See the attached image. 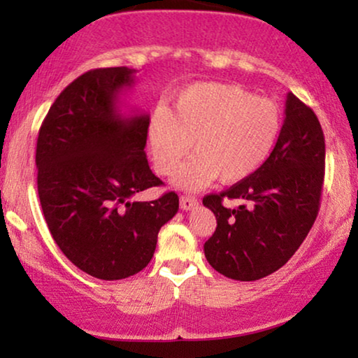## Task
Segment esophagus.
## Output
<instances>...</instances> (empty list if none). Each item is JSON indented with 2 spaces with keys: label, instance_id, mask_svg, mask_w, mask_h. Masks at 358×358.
Returning <instances> with one entry per match:
<instances>
[{
  "label": "esophagus",
  "instance_id": "1",
  "mask_svg": "<svg viewBox=\"0 0 358 358\" xmlns=\"http://www.w3.org/2000/svg\"><path fill=\"white\" fill-rule=\"evenodd\" d=\"M179 203H180V208H182V210H192L199 205V200L195 197H190V195H182Z\"/></svg>",
  "mask_w": 358,
  "mask_h": 358
}]
</instances>
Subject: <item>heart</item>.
Segmentation results:
<instances>
[{
    "label": "heart",
    "mask_w": 358,
    "mask_h": 358,
    "mask_svg": "<svg viewBox=\"0 0 358 358\" xmlns=\"http://www.w3.org/2000/svg\"><path fill=\"white\" fill-rule=\"evenodd\" d=\"M282 125L275 101L231 83H195L176 96L173 110L153 112L148 146L161 176H173L192 148L195 155L179 169L174 184L197 190L217 178L236 184L256 173L275 148Z\"/></svg>",
    "instance_id": "1"
}]
</instances>
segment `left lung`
<instances>
[{
	"label": "left lung",
	"instance_id": "left-lung-1",
	"mask_svg": "<svg viewBox=\"0 0 358 358\" xmlns=\"http://www.w3.org/2000/svg\"><path fill=\"white\" fill-rule=\"evenodd\" d=\"M324 158L320 120L288 92L280 138L266 163L228 190L203 197L217 218L203 244L210 266L233 280L252 282L287 264L317 217ZM224 198L242 205L228 209Z\"/></svg>",
	"mask_w": 358,
	"mask_h": 358
}]
</instances>
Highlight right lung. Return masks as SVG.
I'll return each mask as SVG.
<instances>
[{"label":"right lung","mask_w":358,"mask_h":358,"mask_svg":"<svg viewBox=\"0 0 358 358\" xmlns=\"http://www.w3.org/2000/svg\"><path fill=\"white\" fill-rule=\"evenodd\" d=\"M135 73L115 66L76 78L52 104L37 138L38 199L52 238L78 268L101 280L143 271L161 227L179 210L174 192L130 200L163 184L145 153L150 117L120 109Z\"/></svg>","instance_id":"add662e5"}]
</instances>
